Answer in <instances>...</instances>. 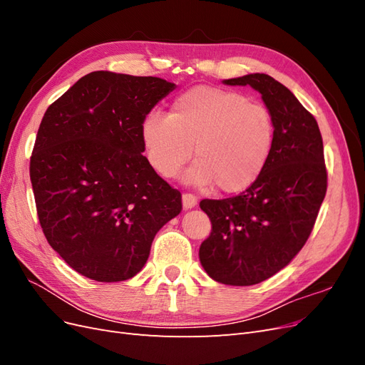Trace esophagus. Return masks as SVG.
I'll return each instance as SVG.
<instances>
[{
    "label": "esophagus",
    "mask_w": 365,
    "mask_h": 365,
    "mask_svg": "<svg viewBox=\"0 0 365 365\" xmlns=\"http://www.w3.org/2000/svg\"><path fill=\"white\" fill-rule=\"evenodd\" d=\"M196 204H197V197L195 195H192V193H184L182 195V207L185 210L196 207Z\"/></svg>",
    "instance_id": "1"
}]
</instances>
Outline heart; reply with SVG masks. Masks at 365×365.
Returning <instances> with one entry per match:
<instances>
[{
	"label": "heart",
	"mask_w": 365,
	"mask_h": 365,
	"mask_svg": "<svg viewBox=\"0 0 365 365\" xmlns=\"http://www.w3.org/2000/svg\"><path fill=\"white\" fill-rule=\"evenodd\" d=\"M140 137L150 168L172 178L193 155L184 181L239 193L259 180L269 161L275 140L268 108L252 103L237 91L193 86L173 98L169 115L149 113Z\"/></svg>",
	"instance_id": "obj_1"
}]
</instances>
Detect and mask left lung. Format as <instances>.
Wrapping results in <instances>:
<instances>
[{
    "label": "left lung",
    "mask_w": 365,
    "mask_h": 365,
    "mask_svg": "<svg viewBox=\"0 0 365 365\" xmlns=\"http://www.w3.org/2000/svg\"><path fill=\"white\" fill-rule=\"evenodd\" d=\"M262 94L275 125L269 161L259 180L227 200H202L212 222L200 260L213 280L251 286L283 269L303 248L327 190L323 138L314 115L268 74L224 81Z\"/></svg>",
    "instance_id": "obj_1"
}]
</instances>
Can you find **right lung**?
<instances>
[{"mask_svg":"<svg viewBox=\"0 0 365 365\" xmlns=\"http://www.w3.org/2000/svg\"><path fill=\"white\" fill-rule=\"evenodd\" d=\"M176 88L160 77L83 76L51 103L38 129L30 180L50 247L96 282L132 279L181 193L150 168L141 121Z\"/></svg>","mask_w":365,"mask_h":365,"instance_id":"1","label":"right lung"}]
</instances>
